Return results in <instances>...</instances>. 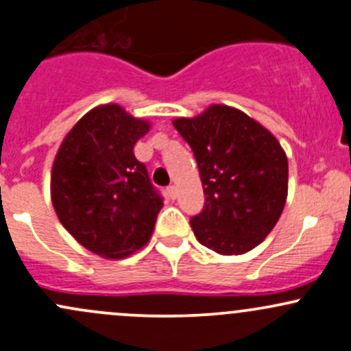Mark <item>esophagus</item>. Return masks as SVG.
I'll use <instances>...</instances> for the list:
<instances>
[{
  "mask_svg": "<svg viewBox=\"0 0 351 351\" xmlns=\"http://www.w3.org/2000/svg\"><path fill=\"white\" fill-rule=\"evenodd\" d=\"M166 193H168V197L171 198V200H175L176 195H178V191H176V186L175 185H171V186L166 188Z\"/></svg>",
  "mask_w": 351,
  "mask_h": 351,
  "instance_id": "obj_1",
  "label": "esophagus"
}]
</instances>
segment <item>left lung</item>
Segmentation results:
<instances>
[{"label": "left lung", "instance_id": "obj_1", "mask_svg": "<svg viewBox=\"0 0 351 351\" xmlns=\"http://www.w3.org/2000/svg\"><path fill=\"white\" fill-rule=\"evenodd\" d=\"M173 126L190 145L200 169L205 205L190 220L202 245L239 256L274 228L287 198V156L257 121L230 106L213 104Z\"/></svg>", "mask_w": 351, "mask_h": 351}]
</instances>
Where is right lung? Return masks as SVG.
<instances>
[{
  "instance_id": "add662e5",
  "label": "right lung",
  "mask_w": 351,
  "mask_h": 351,
  "mask_svg": "<svg viewBox=\"0 0 351 351\" xmlns=\"http://www.w3.org/2000/svg\"><path fill=\"white\" fill-rule=\"evenodd\" d=\"M147 131V121L121 106H99L70 129L55 156L50 193L58 220L80 245L106 259L141 249L163 206L132 151Z\"/></svg>"
}]
</instances>
